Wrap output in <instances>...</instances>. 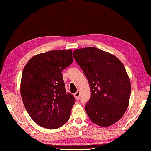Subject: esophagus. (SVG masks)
<instances>
[{
	"label": "esophagus",
	"instance_id": "1",
	"mask_svg": "<svg viewBox=\"0 0 151 151\" xmlns=\"http://www.w3.org/2000/svg\"><path fill=\"white\" fill-rule=\"evenodd\" d=\"M79 97H80V91H78L77 93H76L74 94V98H76V100H79Z\"/></svg>",
	"mask_w": 151,
	"mask_h": 151
}]
</instances>
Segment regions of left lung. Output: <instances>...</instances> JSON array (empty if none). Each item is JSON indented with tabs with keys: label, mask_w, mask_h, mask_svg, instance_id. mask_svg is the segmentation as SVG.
I'll list each match as a JSON object with an SVG mask.
<instances>
[{
	"label": "left lung",
	"mask_w": 151,
	"mask_h": 151,
	"mask_svg": "<svg viewBox=\"0 0 151 151\" xmlns=\"http://www.w3.org/2000/svg\"><path fill=\"white\" fill-rule=\"evenodd\" d=\"M89 82L91 98L85 106L90 120L106 127L117 122L129 106L131 84L124 65L116 57L95 47L72 53Z\"/></svg>",
	"instance_id": "left-lung-1"
}]
</instances>
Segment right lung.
<instances>
[{"label": "right lung", "mask_w": 151, "mask_h": 151, "mask_svg": "<svg viewBox=\"0 0 151 151\" xmlns=\"http://www.w3.org/2000/svg\"><path fill=\"white\" fill-rule=\"evenodd\" d=\"M72 60V50H52L33 56L23 68L21 96L27 112L38 125L56 129L69 119L75 99L66 93L62 71Z\"/></svg>", "instance_id": "obj_1"}]
</instances>
